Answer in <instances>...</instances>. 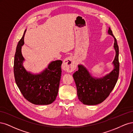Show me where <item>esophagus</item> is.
<instances>
[{"mask_svg":"<svg viewBox=\"0 0 133 133\" xmlns=\"http://www.w3.org/2000/svg\"><path fill=\"white\" fill-rule=\"evenodd\" d=\"M63 69L68 72L73 71L76 68V62L74 57H69L66 58L63 61Z\"/></svg>","mask_w":133,"mask_h":133,"instance_id":"esophagus-1","label":"esophagus"}]
</instances>
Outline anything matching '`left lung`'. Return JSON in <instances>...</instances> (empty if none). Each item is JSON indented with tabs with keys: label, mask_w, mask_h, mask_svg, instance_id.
I'll use <instances>...</instances> for the list:
<instances>
[{
	"label": "left lung",
	"mask_w": 133,
	"mask_h": 133,
	"mask_svg": "<svg viewBox=\"0 0 133 133\" xmlns=\"http://www.w3.org/2000/svg\"><path fill=\"white\" fill-rule=\"evenodd\" d=\"M108 33L114 39L115 56L112 63L113 69L102 78H96L92 76L83 65L79 64L78 70L73 75L78 99L85 105H94L102 103L109 95L117 82L119 73V47L110 28Z\"/></svg>",
	"instance_id": "1"
}]
</instances>
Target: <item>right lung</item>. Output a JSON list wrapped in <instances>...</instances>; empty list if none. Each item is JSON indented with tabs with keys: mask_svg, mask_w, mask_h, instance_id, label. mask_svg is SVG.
<instances>
[{
	"mask_svg": "<svg viewBox=\"0 0 133 133\" xmlns=\"http://www.w3.org/2000/svg\"><path fill=\"white\" fill-rule=\"evenodd\" d=\"M26 30L18 42L15 54L14 74L15 83L24 97L29 102L35 105H48L54 101L58 93L62 61H52L39 74L28 71L23 66L25 59L22 54Z\"/></svg>",
	"mask_w": 133,
	"mask_h": 133,
	"instance_id": "add662e5",
	"label": "right lung"
}]
</instances>
